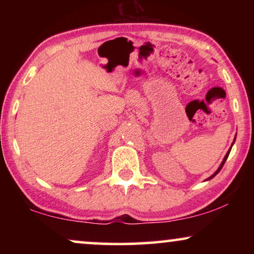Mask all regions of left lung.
<instances>
[{"label": "left lung", "mask_w": 254, "mask_h": 254, "mask_svg": "<svg viewBox=\"0 0 254 254\" xmlns=\"http://www.w3.org/2000/svg\"><path fill=\"white\" fill-rule=\"evenodd\" d=\"M234 142H235V140H234ZM232 144H234V143H232ZM232 144H231V148H232ZM231 148H230V149H229V151L227 152V155H225V156H224V158H223V161H222V163H221L220 168H218V169L216 170V172H215V173H214V175H211V176L209 177V178H208L207 180H209V179H211V178H214V177H215V176H216V175H217V173L221 171V169H222V168H223V165H224V163H225V161H227V158H228V156H229V154H230V150H231Z\"/></svg>", "instance_id": "obj_1"}]
</instances>
